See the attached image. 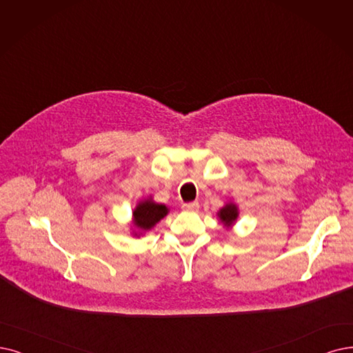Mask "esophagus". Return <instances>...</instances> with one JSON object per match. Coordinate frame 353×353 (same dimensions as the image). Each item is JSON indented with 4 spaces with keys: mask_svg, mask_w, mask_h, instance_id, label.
<instances>
[{
    "mask_svg": "<svg viewBox=\"0 0 353 353\" xmlns=\"http://www.w3.org/2000/svg\"><path fill=\"white\" fill-rule=\"evenodd\" d=\"M199 208H200L199 201H192V203H184V204H182V210H185V211H199Z\"/></svg>",
    "mask_w": 353,
    "mask_h": 353,
    "instance_id": "obj_1",
    "label": "esophagus"
}]
</instances>
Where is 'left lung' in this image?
Instances as JSON below:
<instances>
[{"instance_id":"8db88e82","label":"left lung","mask_w":353,"mask_h":353,"mask_svg":"<svg viewBox=\"0 0 353 353\" xmlns=\"http://www.w3.org/2000/svg\"><path fill=\"white\" fill-rule=\"evenodd\" d=\"M219 217L225 225L233 224L237 219V207L234 204H228L219 211Z\"/></svg>"}]
</instances>
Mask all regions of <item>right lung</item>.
Wrapping results in <instances>:
<instances>
[{"instance_id":"right-lung-1","label":"right lung","mask_w":353,"mask_h":353,"mask_svg":"<svg viewBox=\"0 0 353 353\" xmlns=\"http://www.w3.org/2000/svg\"><path fill=\"white\" fill-rule=\"evenodd\" d=\"M166 214L168 208L163 204H157L150 200H146L140 203L133 211V221L140 230H149Z\"/></svg>"}]
</instances>
